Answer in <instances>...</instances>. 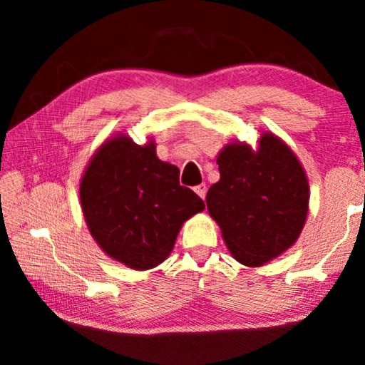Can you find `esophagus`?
I'll list each match as a JSON object with an SVG mask.
<instances>
[{
    "label": "esophagus",
    "instance_id": "obj_1",
    "mask_svg": "<svg viewBox=\"0 0 365 365\" xmlns=\"http://www.w3.org/2000/svg\"><path fill=\"white\" fill-rule=\"evenodd\" d=\"M195 191H196V195L201 197V200H205V197H206V191H207L206 183H201V185H197V187H195Z\"/></svg>",
    "mask_w": 365,
    "mask_h": 365
}]
</instances>
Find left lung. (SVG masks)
I'll return each mask as SVG.
<instances>
[{
    "instance_id": "obj_1",
    "label": "left lung",
    "mask_w": 365,
    "mask_h": 365,
    "mask_svg": "<svg viewBox=\"0 0 365 365\" xmlns=\"http://www.w3.org/2000/svg\"><path fill=\"white\" fill-rule=\"evenodd\" d=\"M220 180L206 195L238 262L257 267L298 240L309 206V185L293 151L265 133L255 153L245 143L227 145L217 158Z\"/></svg>"
}]
</instances>
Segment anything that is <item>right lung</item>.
<instances>
[{
  "instance_id": "add662e5",
  "label": "right lung",
  "mask_w": 365,
  "mask_h": 365,
  "mask_svg": "<svg viewBox=\"0 0 365 365\" xmlns=\"http://www.w3.org/2000/svg\"><path fill=\"white\" fill-rule=\"evenodd\" d=\"M180 170L156 156V146L128 137L104 143L80 183L90 233L110 257L130 269L156 267L174 248L182 224L205 201L178 182Z\"/></svg>"
}]
</instances>
